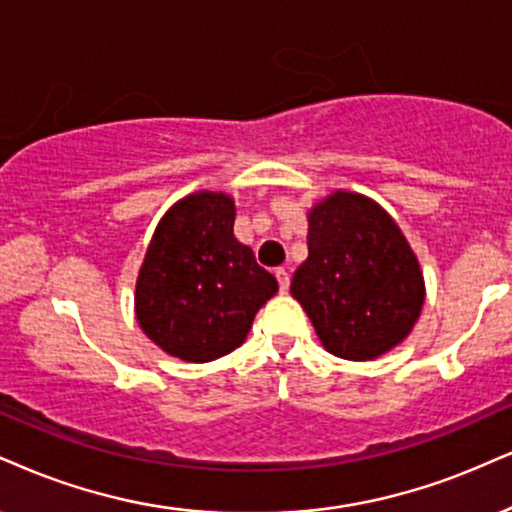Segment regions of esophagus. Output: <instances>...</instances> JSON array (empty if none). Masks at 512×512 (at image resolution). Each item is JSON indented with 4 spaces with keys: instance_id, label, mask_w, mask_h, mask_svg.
Instances as JSON below:
<instances>
[{
    "instance_id": "1",
    "label": "esophagus",
    "mask_w": 512,
    "mask_h": 512,
    "mask_svg": "<svg viewBox=\"0 0 512 512\" xmlns=\"http://www.w3.org/2000/svg\"><path fill=\"white\" fill-rule=\"evenodd\" d=\"M275 277H277V282H280V292L282 294H287V289H289V273L285 268H277L275 270Z\"/></svg>"
}]
</instances>
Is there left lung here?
<instances>
[{
	"mask_svg": "<svg viewBox=\"0 0 512 512\" xmlns=\"http://www.w3.org/2000/svg\"><path fill=\"white\" fill-rule=\"evenodd\" d=\"M292 296L327 351L372 361L413 330L425 280L394 218L377 201L337 189L308 211V258Z\"/></svg>",
	"mask_w": 512,
	"mask_h": 512,
	"instance_id": "left-lung-1",
	"label": "left lung"
}]
</instances>
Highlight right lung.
Instances as JSON below:
<instances>
[{"label":"right lung","mask_w":512,"mask_h":512,"mask_svg":"<svg viewBox=\"0 0 512 512\" xmlns=\"http://www.w3.org/2000/svg\"><path fill=\"white\" fill-rule=\"evenodd\" d=\"M232 225L230 194L194 192L168 208L149 242L135 287L137 323L180 361L208 363L235 351L277 292Z\"/></svg>","instance_id":"add662e5"}]
</instances>
